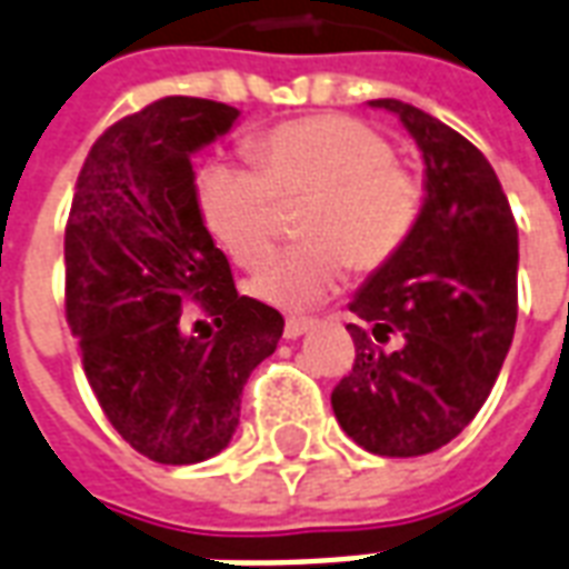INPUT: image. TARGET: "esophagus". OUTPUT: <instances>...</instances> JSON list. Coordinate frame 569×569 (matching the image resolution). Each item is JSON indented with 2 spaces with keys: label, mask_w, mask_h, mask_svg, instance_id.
I'll return each instance as SVG.
<instances>
[{
  "label": "esophagus",
  "mask_w": 569,
  "mask_h": 569,
  "mask_svg": "<svg viewBox=\"0 0 569 569\" xmlns=\"http://www.w3.org/2000/svg\"><path fill=\"white\" fill-rule=\"evenodd\" d=\"M313 319H303V316H298V319H286V328H283V333H286V340H295V337H301V333H307L310 331V328H313Z\"/></svg>",
  "instance_id": "esophagus-1"
}]
</instances>
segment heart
I'll use <instances>...</instances> for the list:
<instances>
[{
    "instance_id": "b5f03b06",
    "label": "heart",
    "mask_w": 569,
    "mask_h": 569,
    "mask_svg": "<svg viewBox=\"0 0 569 569\" xmlns=\"http://www.w3.org/2000/svg\"><path fill=\"white\" fill-rule=\"evenodd\" d=\"M253 169L214 160L197 179L202 220L223 253L256 268L279 226L276 202H308L302 236L269 257L247 292L280 310H307L342 286L349 266L372 274L409 244L423 214V181L393 160L379 130L349 116L283 121L247 142Z\"/></svg>"
}]
</instances>
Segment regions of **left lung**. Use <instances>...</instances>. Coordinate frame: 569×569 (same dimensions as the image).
<instances>
[{
	"instance_id": "8db88e82",
	"label": "left lung",
	"mask_w": 569,
	"mask_h": 569,
	"mask_svg": "<svg viewBox=\"0 0 569 569\" xmlns=\"http://www.w3.org/2000/svg\"><path fill=\"white\" fill-rule=\"evenodd\" d=\"M427 167L418 229L355 295V363L333 388L342 432L379 457H423L475 420L516 331L519 232L483 151L436 116L379 98Z\"/></svg>"
}]
</instances>
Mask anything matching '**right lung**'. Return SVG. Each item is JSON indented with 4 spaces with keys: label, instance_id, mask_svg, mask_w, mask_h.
<instances>
[{
    "label": "right lung",
    "instance_id": "1",
    "mask_svg": "<svg viewBox=\"0 0 569 569\" xmlns=\"http://www.w3.org/2000/svg\"><path fill=\"white\" fill-rule=\"evenodd\" d=\"M236 119L229 103L176 94L110 124L64 227V316L86 379L112 429L160 466L227 448L250 372L283 337L274 307L236 292L197 202L190 154Z\"/></svg>",
    "mask_w": 569,
    "mask_h": 569
}]
</instances>
